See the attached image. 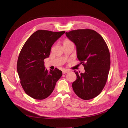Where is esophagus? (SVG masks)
Returning a JSON list of instances; mask_svg holds the SVG:
<instances>
[{"label": "esophagus", "instance_id": "34e87169", "mask_svg": "<svg viewBox=\"0 0 128 128\" xmlns=\"http://www.w3.org/2000/svg\"><path fill=\"white\" fill-rule=\"evenodd\" d=\"M69 71V70H67V69H65V70H63V74H66V73H67V72H68Z\"/></svg>", "mask_w": 128, "mask_h": 128}]
</instances>
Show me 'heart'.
<instances>
[{
    "instance_id": "obj_1",
    "label": "heart",
    "mask_w": 128,
    "mask_h": 128,
    "mask_svg": "<svg viewBox=\"0 0 128 128\" xmlns=\"http://www.w3.org/2000/svg\"><path fill=\"white\" fill-rule=\"evenodd\" d=\"M72 43L70 40H68V39H66V40H65L63 42V44H71Z\"/></svg>"
}]
</instances>
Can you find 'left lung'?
Instances as JSON below:
<instances>
[{"mask_svg":"<svg viewBox=\"0 0 128 128\" xmlns=\"http://www.w3.org/2000/svg\"><path fill=\"white\" fill-rule=\"evenodd\" d=\"M65 33L75 44L78 58L85 70L84 74L74 71L77 78L72 84L73 90L83 100L94 98L105 86L110 69L107 45L102 36L92 29H78Z\"/></svg>","mask_w":128,"mask_h":128,"instance_id":"left-lung-1","label":"left lung"}]
</instances>
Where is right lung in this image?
<instances>
[{
	"label": "right lung",
	"instance_id": "add662e5",
	"mask_svg": "<svg viewBox=\"0 0 128 128\" xmlns=\"http://www.w3.org/2000/svg\"><path fill=\"white\" fill-rule=\"evenodd\" d=\"M65 32L38 30L21 49L16 64L18 74L25 92L33 99L48 97L62 75L57 68L48 72L44 67V59L49 57L52 46Z\"/></svg>",
	"mask_w": 128,
	"mask_h": 128
}]
</instances>
